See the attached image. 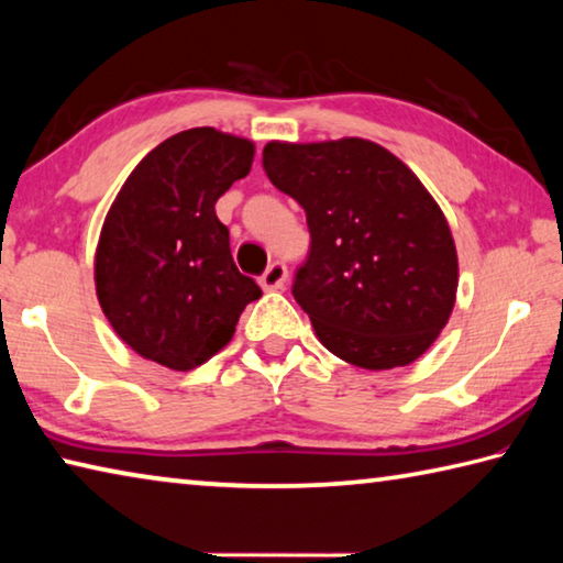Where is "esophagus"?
Here are the masks:
<instances>
[{"label": "esophagus", "instance_id": "esophagus-1", "mask_svg": "<svg viewBox=\"0 0 563 563\" xmlns=\"http://www.w3.org/2000/svg\"><path fill=\"white\" fill-rule=\"evenodd\" d=\"M285 280H288V268L283 263L268 265V271L261 275V288L263 290H283Z\"/></svg>", "mask_w": 563, "mask_h": 563}]
</instances>
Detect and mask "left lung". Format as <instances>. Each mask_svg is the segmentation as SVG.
Wrapping results in <instances>:
<instances>
[{"instance_id": "left-lung-1", "label": "left lung", "mask_w": 563, "mask_h": 563, "mask_svg": "<svg viewBox=\"0 0 563 563\" xmlns=\"http://www.w3.org/2000/svg\"><path fill=\"white\" fill-rule=\"evenodd\" d=\"M271 184L308 216L292 295L332 355L393 369L430 350L452 316L456 247L412 170L365 139L263 148Z\"/></svg>"}]
</instances>
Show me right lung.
I'll return each mask as SVG.
<instances>
[{
  "mask_svg": "<svg viewBox=\"0 0 563 563\" xmlns=\"http://www.w3.org/2000/svg\"><path fill=\"white\" fill-rule=\"evenodd\" d=\"M253 141L211 126L158 144L103 221L93 280L117 335L141 357L194 369L231 342L261 288L235 268L216 201L251 174Z\"/></svg>",
  "mask_w": 563,
  "mask_h": 563,
  "instance_id": "1",
  "label": "right lung"
}]
</instances>
